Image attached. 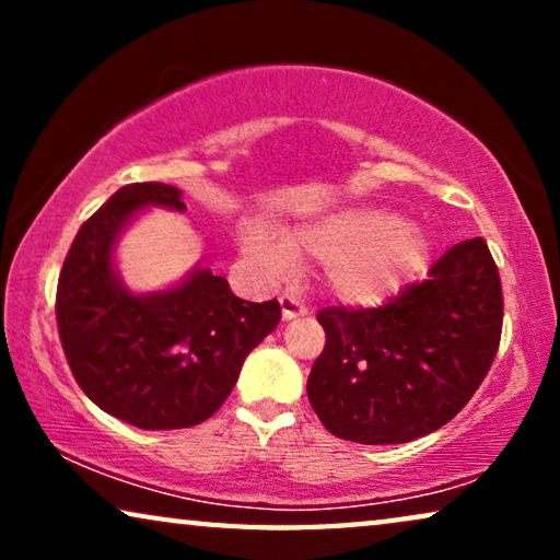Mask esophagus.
I'll return each instance as SVG.
<instances>
[{
	"label": "esophagus",
	"mask_w": 560,
	"mask_h": 560,
	"mask_svg": "<svg viewBox=\"0 0 560 560\" xmlns=\"http://www.w3.org/2000/svg\"><path fill=\"white\" fill-rule=\"evenodd\" d=\"M280 308H282V320H293V318H301L308 313L305 308L303 301H298L295 295H282L280 298Z\"/></svg>",
	"instance_id": "34e87169"
}]
</instances>
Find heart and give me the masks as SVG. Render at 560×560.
Listing matches in <instances>:
<instances>
[{
	"instance_id": "heart-1",
	"label": "heart",
	"mask_w": 560,
	"mask_h": 560,
	"mask_svg": "<svg viewBox=\"0 0 560 560\" xmlns=\"http://www.w3.org/2000/svg\"><path fill=\"white\" fill-rule=\"evenodd\" d=\"M242 249L259 267L285 272L293 259L324 262L331 293L351 305H377L425 270L431 240L418 221L385 206L351 203L328 209L290 232L288 240L267 226L242 229Z\"/></svg>"
}]
</instances>
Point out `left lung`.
Wrapping results in <instances>:
<instances>
[{
  "mask_svg": "<svg viewBox=\"0 0 560 560\" xmlns=\"http://www.w3.org/2000/svg\"><path fill=\"white\" fill-rule=\"evenodd\" d=\"M326 347L308 400L328 433L387 446L446 425L487 377L502 334L500 272L487 242H462L385 308L318 313Z\"/></svg>",
  "mask_w": 560,
  "mask_h": 560,
  "instance_id": "8db88e82",
  "label": "left lung"
}]
</instances>
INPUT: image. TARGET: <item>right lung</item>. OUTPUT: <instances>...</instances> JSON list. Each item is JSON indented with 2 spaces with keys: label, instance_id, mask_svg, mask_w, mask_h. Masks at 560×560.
<instances>
[{
  "label": "right lung",
  "instance_id": "add662e5",
  "mask_svg": "<svg viewBox=\"0 0 560 560\" xmlns=\"http://www.w3.org/2000/svg\"><path fill=\"white\" fill-rule=\"evenodd\" d=\"M150 209L183 213V190L132 183L79 229L58 278L56 316L91 402L142 431H173L203 423L224 405L244 359L278 328L280 303L242 301L201 262L167 288H129L117 247Z\"/></svg>",
  "mask_w": 560,
  "mask_h": 560
}]
</instances>
